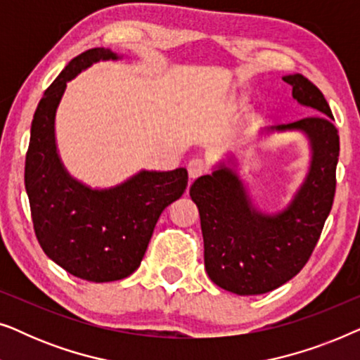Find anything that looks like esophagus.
I'll return each instance as SVG.
<instances>
[{
    "mask_svg": "<svg viewBox=\"0 0 360 360\" xmlns=\"http://www.w3.org/2000/svg\"><path fill=\"white\" fill-rule=\"evenodd\" d=\"M206 169H208V167H206L203 159L190 160V164H188V175H190V179H198L200 175L206 174Z\"/></svg>",
    "mask_w": 360,
    "mask_h": 360,
    "instance_id": "34e87169",
    "label": "esophagus"
}]
</instances>
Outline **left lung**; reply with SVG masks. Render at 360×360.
<instances>
[{"instance_id": "left-lung-1", "label": "left lung", "mask_w": 360, "mask_h": 360, "mask_svg": "<svg viewBox=\"0 0 360 360\" xmlns=\"http://www.w3.org/2000/svg\"><path fill=\"white\" fill-rule=\"evenodd\" d=\"M292 95L313 116L265 127L302 132L309 147V165L290 203L275 213L254 205L233 157L214 165L190 186L198 206L205 243V269L218 287L236 295L272 292L293 278L308 262L336 191L339 136L323 93L300 73L283 77Z\"/></svg>"}]
</instances>
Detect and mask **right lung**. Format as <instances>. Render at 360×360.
Returning a JSON list of instances; mask_svg holds the SVG:
<instances>
[{
    "label": "right lung",
    "instance_id": "1",
    "mask_svg": "<svg viewBox=\"0 0 360 360\" xmlns=\"http://www.w3.org/2000/svg\"><path fill=\"white\" fill-rule=\"evenodd\" d=\"M120 58L110 49L95 47L68 62L34 112L24 170L42 250L68 274L96 283L126 278L137 270L160 213L188 185V172L180 167L141 170L120 185L91 188L63 165L56 116L67 83L93 63Z\"/></svg>",
    "mask_w": 360,
    "mask_h": 360
}]
</instances>
